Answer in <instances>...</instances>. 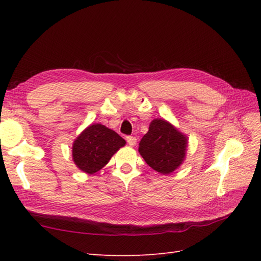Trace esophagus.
Instances as JSON below:
<instances>
[{"label":"esophagus","instance_id":"34e87169","mask_svg":"<svg viewBox=\"0 0 261 261\" xmlns=\"http://www.w3.org/2000/svg\"><path fill=\"white\" fill-rule=\"evenodd\" d=\"M126 142L129 143L130 146H135L137 143V138L136 137H132V136H127L126 137Z\"/></svg>","mask_w":261,"mask_h":261}]
</instances>
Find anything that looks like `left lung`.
<instances>
[{"label":"left lung","mask_w":261,"mask_h":261,"mask_svg":"<svg viewBox=\"0 0 261 261\" xmlns=\"http://www.w3.org/2000/svg\"><path fill=\"white\" fill-rule=\"evenodd\" d=\"M186 137L163 119L153 120L139 143V152L146 163L160 174L167 175L182 163Z\"/></svg>","instance_id":"left-lung-1"}]
</instances>
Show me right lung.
I'll return each instance as SVG.
<instances>
[{
  "label": "right lung",
  "instance_id": "right-lung-1",
  "mask_svg": "<svg viewBox=\"0 0 261 261\" xmlns=\"http://www.w3.org/2000/svg\"><path fill=\"white\" fill-rule=\"evenodd\" d=\"M124 145V139L115 131L102 124H92L75 140L73 159L81 170L94 174L102 169Z\"/></svg>",
  "mask_w": 261,
  "mask_h": 261
}]
</instances>
